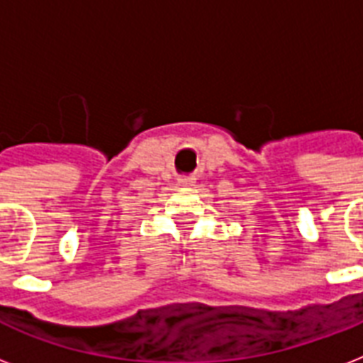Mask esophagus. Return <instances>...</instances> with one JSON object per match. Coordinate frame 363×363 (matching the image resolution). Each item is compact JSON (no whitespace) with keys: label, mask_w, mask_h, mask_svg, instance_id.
Returning <instances> with one entry per match:
<instances>
[{"label":"esophagus","mask_w":363,"mask_h":363,"mask_svg":"<svg viewBox=\"0 0 363 363\" xmlns=\"http://www.w3.org/2000/svg\"><path fill=\"white\" fill-rule=\"evenodd\" d=\"M179 184H181V186H192L194 179L192 177H181V179H179Z\"/></svg>","instance_id":"esophagus-1"}]
</instances>
